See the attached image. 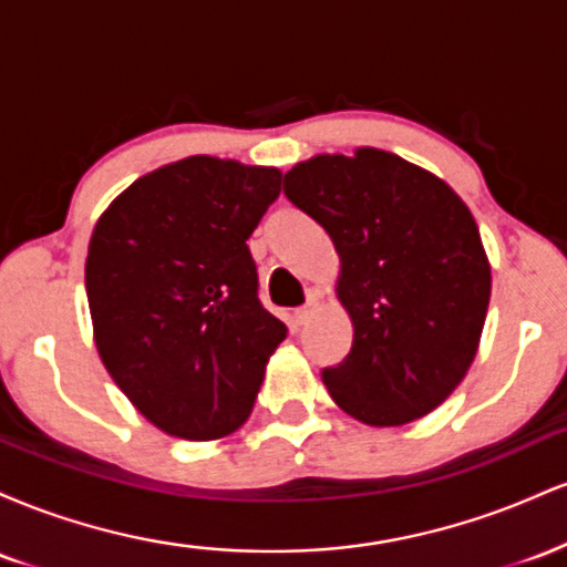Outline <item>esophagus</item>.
Instances as JSON below:
<instances>
[{
	"label": "esophagus",
	"mask_w": 567,
	"mask_h": 567,
	"mask_svg": "<svg viewBox=\"0 0 567 567\" xmlns=\"http://www.w3.org/2000/svg\"><path fill=\"white\" fill-rule=\"evenodd\" d=\"M315 311H317V301H309L306 306H301V309L292 311V322L306 324V322L311 320V317H315Z\"/></svg>",
	"instance_id": "1"
}]
</instances>
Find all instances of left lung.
<instances>
[{"label": "left lung", "instance_id": "8db88e82", "mask_svg": "<svg viewBox=\"0 0 567 567\" xmlns=\"http://www.w3.org/2000/svg\"><path fill=\"white\" fill-rule=\"evenodd\" d=\"M285 197L333 239L347 360L322 370L343 413L402 426L464 381L491 301V264L470 207L445 181L381 148L317 154L285 173Z\"/></svg>", "mask_w": 567, "mask_h": 567}]
</instances>
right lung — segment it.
<instances>
[{
  "mask_svg": "<svg viewBox=\"0 0 567 567\" xmlns=\"http://www.w3.org/2000/svg\"><path fill=\"white\" fill-rule=\"evenodd\" d=\"M279 188L277 167L199 154L143 175L97 218L84 264L97 354L173 437L243 426L288 336L245 245Z\"/></svg>",
  "mask_w": 567,
  "mask_h": 567,
  "instance_id": "1",
  "label": "right lung"
}]
</instances>
